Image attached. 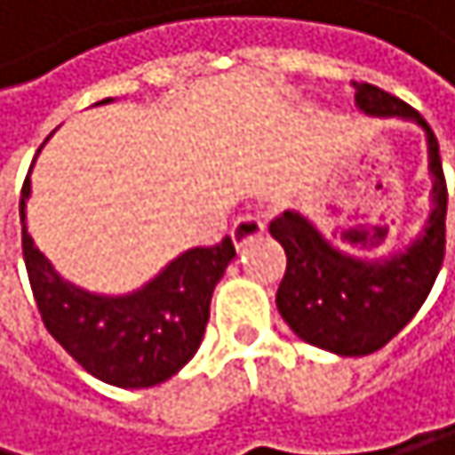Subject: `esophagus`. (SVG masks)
Listing matches in <instances>:
<instances>
[{"mask_svg":"<svg viewBox=\"0 0 455 455\" xmlns=\"http://www.w3.org/2000/svg\"><path fill=\"white\" fill-rule=\"evenodd\" d=\"M261 235H265V223H261V218H256V215H243L232 226V240L237 248L248 245L251 240H256Z\"/></svg>","mask_w":455,"mask_h":455,"instance_id":"1","label":"esophagus"}]
</instances>
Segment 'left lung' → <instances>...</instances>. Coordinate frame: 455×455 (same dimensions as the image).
<instances>
[{
  "label": "left lung",
  "mask_w": 455,
  "mask_h": 455,
  "mask_svg": "<svg viewBox=\"0 0 455 455\" xmlns=\"http://www.w3.org/2000/svg\"><path fill=\"white\" fill-rule=\"evenodd\" d=\"M355 100L365 114L412 119L426 131L434 210L423 235L404 253L371 261L333 248L297 212L286 210L270 223V235L286 251L275 294L281 316L303 341L344 357L382 349L420 311L445 259L448 218V182L428 122L410 103L365 81L355 84ZM349 237L357 240V235Z\"/></svg>",
  "instance_id": "1"
}]
</instances>
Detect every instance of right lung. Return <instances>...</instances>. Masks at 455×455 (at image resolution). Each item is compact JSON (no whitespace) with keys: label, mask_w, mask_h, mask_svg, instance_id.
<instances>
[{"label":"right lung","mask_w":455,"mask_h":455,"mask_svg":"<svg viewBox=\"0 0 455 455\" xmlns=\"http://www.w3.org/2000/svg\"><path fill=\"white\" fill-rule=\"evenodd\" d=\"M100 103H108L100 100ZM95 103V106H100ZM29 177L21 188V248L45 330L86 374L116 387H152L196 355L215 283L237 256L232 237L190 248L125 297L90 294L57 275L27 232Z\"/></svg>","instance_id":"obj_1"}]
</instances>
